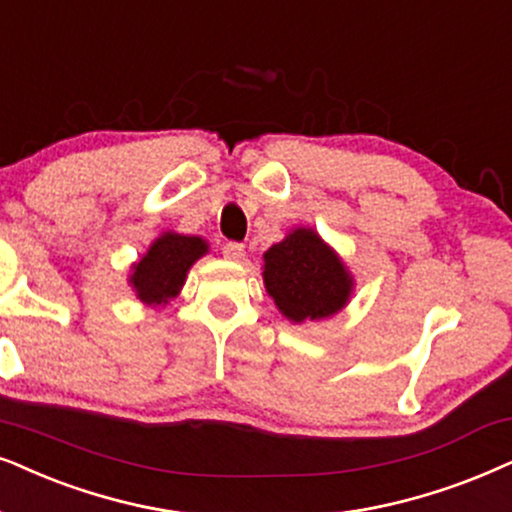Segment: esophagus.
<instances>
[{"label":"esophagus","instance_id":"obj_1","mask_svg":"<svg viewBox=\"0 0 512 512\" xmlns=\"http://www.w3.org/2000/svg\"><path fill=\"white\" fill-rule=\"evenodd\" d=\"M222 255H224V260L238 262V260H241V257L245 255L243 243H226L224 248H222Z\"/></svg>","mask_w":512,"mask_h":512}]
</instances>
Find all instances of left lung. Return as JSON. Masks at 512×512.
I'll list each match as a JSON object with an SVG mask.
<instances>
[{"label": "left lung", "mask_w": 512, "mask_h": 512, "mask_svg": "<svg viewBox=\"0 0 512 512\" xmlns=\"http://www.w3.org/2000/svg\"><path fill=\"white\" fill-rule=\"evenodd\" d=\"M262 281L290 323L326 321L347 307L354 276L312 226H295L262 255Z\"/></svg>", "instance_id": "obj_1"}]
</instances>
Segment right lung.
<instances>
[{"mask_svg":"<svg viewBox=\"0 0 512 512\" xmlns=\"http://www.w3.org/2000/svg\"><path fill=\"white\" fill-rule=\"evenodd\" d=\"M208 252L210 243L203 236L163 231L129 267V288L146 307H165L181 293L189 269Z\"/></svg>","mask_w":512,"mask_h":512,"instance_id":"1","label":"right lung"}]
</instances>
